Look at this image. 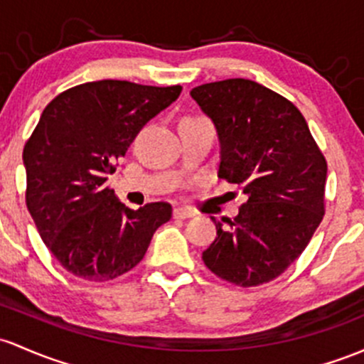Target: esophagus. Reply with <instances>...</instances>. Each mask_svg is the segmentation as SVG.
<instances>
[{
    "instance_id": "34e87169",
    "label": "esophagus",
    "mask_w": 364,
    "mask_h": 364,
    "mask_svg": "<svg viewBox=\"0 0 364 364\" xmlns=\"http://www.w3.org/2000/svg\"><path fill=\"white\" fill-rule=\"evenodd\" d=\"M173 214L176 219H188L191 215H195V210H191L190 207H178V209H174Z\"/></svg>"
}]
</instances>
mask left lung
Wrapping results in <instances>:
<instances>
[{
    "label": "left lung",
    "instance_id": "left-lung-1",
    "mask_svg": "<svg viewBox=\"0 0 364 364\" xmlns=\"http://www.w3.org/2000/svg\"><path fill=\"white\" fill-rule=\"evenodd\" d=\"M190 95L218 131V176L249 197L225 219L230 228L213 218L218 237L203 264L233 285H262L292 264L321 223L326 161L297 107L259 82L226 79Z\"/></svg>",
    "mask_w": 364,
    "mask_h": 364
}]
</instances>
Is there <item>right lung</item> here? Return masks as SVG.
<instances>
[{
  "mask_svg": "<svg viewBox=\"0 0 364 364\" xmlns=\"http://www.w3.org/2000/svg\"><path fill=\"white\" fill-rule=\"evenodd\" d=\"M179 93L181 86L103 79L63 91L43 110L23 146L26 203L48 250L74 277L109 282L131 271L173 215L167 202L127 209L107 178Z\"/></svg>",
  "mask_w": 364,
  "mask_h": 364,
  "instance_id": "add662e5",
  "label": "right lung"
}]
</instances>
